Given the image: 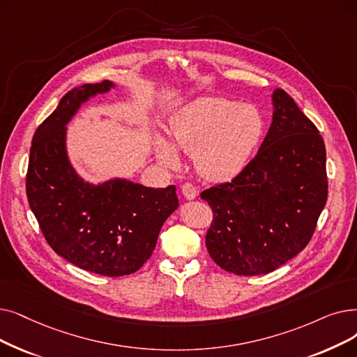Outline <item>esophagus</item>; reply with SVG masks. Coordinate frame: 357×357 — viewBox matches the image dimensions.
Wrapping results in <instances>:
<instances>
[{"label":"esophagus","instance_id":"obj_1","mask_svg":"<svg viewBox=\"0 0 357 357\" xmlns=\"http://www.w3.org/2000/svg\"><path fill=\"white\" fill-rule=\"evenodd\" d=\"M181 191H182V195L187 198V199H194V198H197V188L194 187L192 183H183L182 187H181Z\"/></svg>","mask_w":357,"mask_h":357}]
</instances>
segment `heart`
Returning <instances> with one entry per match:
<instances>
[{"mask_svg":"<svg viewBox=\"0 0 357 357\" xmlns=\"http://www.w3.org/2000/svg\"><path fill=\"white\" fill-rule=\"evenodd\" d=\"M172 142L154 140V153L169 167L181 165L179 151L195 158L198 174L210 182L238 176L258 146L264 121L252 105L225 98H204L183 107L170 121Z\"/></svg>","mask_w":357,"mask_h":357,"instance_id":"obj_1","label":"heart"}]
</instances>
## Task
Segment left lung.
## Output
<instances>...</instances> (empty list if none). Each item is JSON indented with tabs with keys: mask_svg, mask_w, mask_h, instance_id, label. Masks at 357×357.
<instances>
[{
	"mask_svg": "<svg viewBox=\"0 0 357 357\" xmlns=\"http://www.w3.org/2000/svg\"><path fill=\"white\" fill-rule=\"evenodd\" d=\"M257 156L230 182L201 192L213 210L206 235L217 266L238 275L274 271L311 241L327 203L325 144L282 89Z\"/></svg>",
	"mask_w": 357,
	"mask_h": 357,
	"instance_id": "left-lung-1",
	"label": "left lung"
}]
</instances>
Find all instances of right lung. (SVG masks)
Instances as JSON below:
<instances>
[{
    "instance_id": "1",
    "label": "right lung",
    "mask_w": 357,
    "mask_h": 357,
    "mask_svg": "<svg viewBox=\"0 0 357 357\" xmlns=\"http://www.w3.org/2000/svg\"><path fill=\"white\" fill-rule=\"evenodd\" d=\"M115 84L74 87L38 127L30 147L26 192L52 250L86 271L135 273L151 257L160 229L179 201L176 188H149L123 178L84 181L67 153V123L82 105Z\"/></svg>"
}]
</instances>
